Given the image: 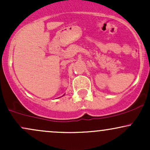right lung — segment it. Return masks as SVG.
<instances>
[{"mask_svg": "<svg viewBox=\"0 0 150 150\" xmlns=\"http://www.w3.org/2000/svg\"><path fill=\"white\" fill-rule=\"evenodd\" d=\"M64 95H65V94H63V96H64Z\"/></svg>", "mask_w": 150, "mask_h": 150, "instance_id": "add662e5", "label": "right lung"}]
</instances>
